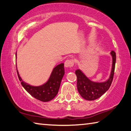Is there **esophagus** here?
Here are the masks:
<instances>
[{"instance_id":"esophagus-1","label":"esophagus","mask_w":131,"mask_h":131,"mask_svg":"<svg viewBox=\"0 0 131 131\" xmlns=\"http://www.w3.org/2000/svg\"><path fill=\"white\" fill-rule=\"evenodd\" d=\"M73 65H74V61H73V60H67L64 63V66H65L66 68L71 67Z\"/></svg>"}]
</instances>
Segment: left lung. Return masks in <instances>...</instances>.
<instances>
[{"instance_id": "obj_1", "label": "left lung", "mask_w": 131, "mask_h": 131, "mask_svg": "<svg viewBox=\"0 0 131 131\" xmlns=\"http://www.w3.org/2000/svg\"><path fill=\"white\" fill-rule=\"evenodd\" d=\"M112 59V68L110 75L106 81L97 82L91 81L81 70L75 71L77 77V89L82 98L88 101H93L100 98L108 90L113 81L116 64V53L111 52Z\"/></svg>"}]
</instances>
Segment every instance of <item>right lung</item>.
I'll return each mask as SVG.
<instances>
[{
  "label": "right lung",
  "instance_id": "1",
  "mask_svg": "<svg viewBox=\"0 0 131 131\" xmlns=\"http://www.w3.org/2000/svg\"><path fill=\"white\" fill-rule=\"evenodd\" d=\"M17 73L20 83L27 93L37 100L42 102H48L53 99L58 93L61 80L65 72L64 64H60L53 68L50 77L45 83L37 86H32L23 81L18 70Z\"/></svg>",
  "mask_w": 131,
  "mask_h": 131
}]
</instances>
